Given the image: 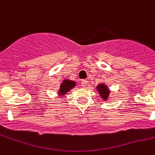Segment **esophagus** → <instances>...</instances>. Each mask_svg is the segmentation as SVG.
Listing matches in <instances>:
<instances>
[{
    "mask_svg": "<svg viewBox=\"0 0 155 155\" xmlns=\"http://www.w3.org/2000/svg\"><path fill=\"white\" fill-rule=\"evenodd\" d=\"M87 84H88V83H87V80H83L81 81V86L83 87H85L87 85Z\"/></svg>",
    "mask_w": 155,
    "mask_h": 155,
    "instance_id": "1",
    "label": "esophagus"
}]
</instances>
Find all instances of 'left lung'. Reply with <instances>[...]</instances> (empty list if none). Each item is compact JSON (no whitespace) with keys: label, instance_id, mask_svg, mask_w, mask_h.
<instances>
[{"label":"left lung","instance_id":"obj_1","mask_svg":"<svg viewBox=\"0 0 155 155\" xmlns=\"http://www.w3.org/2000/svg\"><path fill=\"white\" fill-rule=\"evenodd\" d=\"M96 90H97L100 98L104 101H107L111 99V96H110L111 91L109 89V87L106 84L101 83V84H98L96 86Z\"/></svg>","mask_w":155,"mask_h":155}]
</instances>
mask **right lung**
Here are the masks:
<instances>
[{"label":"right lung","mask_w":155,"mask_h":155,"mask_svg":"<svg viewBox=\"0 0 155 155\" xmlns=\"http://www.w3.org/2000/svg\"><path fill=\"white\" fill-rule=\"evenodd\" d=\"M76 85V82L75 80H71L68 79H64L60 84V86L57 91L58 98L64 97L66 94L70 91V90L75 87Z\"/></svg>","instance_id":"1"}]
</instances>
